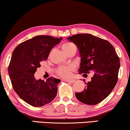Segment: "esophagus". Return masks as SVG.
<instances>
[{"mask_svg":"<svg viewBox=\"0 0 130 130\" xmlns=\"http://www.w3.org/2000/svg\"><path fill=\"white\" fill-rule=\"evenodd\" d=\"M65 81L67 82L71 83V84H73L75 82V80H73V79H66Z\"/></svg>","mask_w":130,"mask_h":130,"instance_id":"1","label":"esophagus"}]
</instances>
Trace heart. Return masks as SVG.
Segmentation results:
<instances>
[{
    "label": "heart",
    "mask_w": 130,
    "mask_h": 130,
    "mask_svg": "<svg viewBox=\"0 0 130 130\" xmlns=\"http://www.w3.org/2000/svg\"><path fill=\"white\" fill-rule=\"evenodd\" d=\"M75 45L72 42H67L62 45L63 50H67ZM73 69L72 65L68 66H61L57 69V73L60 76L63 77H68L71 75V71Z\"/></svg>",
    "instance_id": "b5f03b06"
}]
</instances>
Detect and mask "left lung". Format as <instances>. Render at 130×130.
<instances>
[{
	"label": "left lung",
	"mask_w": 130,
	"mask_h": 130,
	"mask_svg": "<svg viewBox=\"0 0 130 130\" xmlns=\"http://www.w3.org/2000/svg\"><path fill=\"white\" fill-rule=\"evenodd\" d=\"M67 39L78 48L79 73L84 76L94 72L90 82H85L84 90L76 93L75 96L89 105L99 103L109 95L117 82L120 63L115 48L107 40L90 34H75Z\"/></svg>",
	"instance_id": "8db88e82"
}]
</instances>
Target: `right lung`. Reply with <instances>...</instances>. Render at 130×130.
I'll return each instance as SVG.
<instances>
[{
	"label": "right lung",
	"instance_id": "obj_1",
	"mask_svg": "<svg viewBox=\"0 0 130 130\" xmlns=\"http://www.w3.org/2000/svg\"><path fill=\"white\" fill-rule=\"evenodd\" d=\"M62 39L37 36L20 44L13 52L8 68L11 85L19 96L31 106L41 107L57 96L61 80L53 77L46 81L37 80L34 73L42 61L48 58L52 48Z\"/></svg>",
	"mask_w": 130,
	"mask_h": 130
}]
</instances>
